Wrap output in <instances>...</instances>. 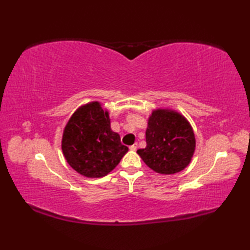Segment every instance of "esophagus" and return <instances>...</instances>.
<instances>
[{
    "instance_id": "obj_1",
    "label": "esophagus",
    "mask_w": 250,
    "mask_h": 250,
    "mask_svg": "<svg viewBox=\"0 0 250 250\" xmlns=\"http://www.w3.org/2000/svg\"><path fill=\"white\" fill-rule=\"evenodd\" d=\"M130 149H131V150H133V151H135V150L137 149V143H135V144H133L132 146H130Z\"/></svg>"
}]
</instances>
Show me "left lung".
Returning <instances> with one entry per match:
<instances>
[{"label": "left lung", "mask_w": 250, "mask_h": 250, "mask_svg": "<svg viewBox=\"0 0 250 250\" xmlns=\"http://www.w3.org/2000/svg\"><path fill=\"white\" fill-rule=\"evenodd\" d=\"M146 147L136 152L156 173L172 175L187 167L195 151V135L184 115L156 108L148 117Z\"/></svg>", "instance_id": "obj_1"}]
</instances>
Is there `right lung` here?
<instances>
[{"label": "right lung", "mask_w": 250, "mask_h": 250, "mask_svg": "<svg viewBox=\"0 0 250 250\" xmlns=\"http://www.w3.org/2000/svg\"><path fill=\"white\" fill-rule=\"evenodd\" d=\"M61 148L70 167L88 178L106 176L129 150L110 129L108 110L98 101L74 111L63 130Z\"/></svg>", "instance_id": "1"}]
</instances>
